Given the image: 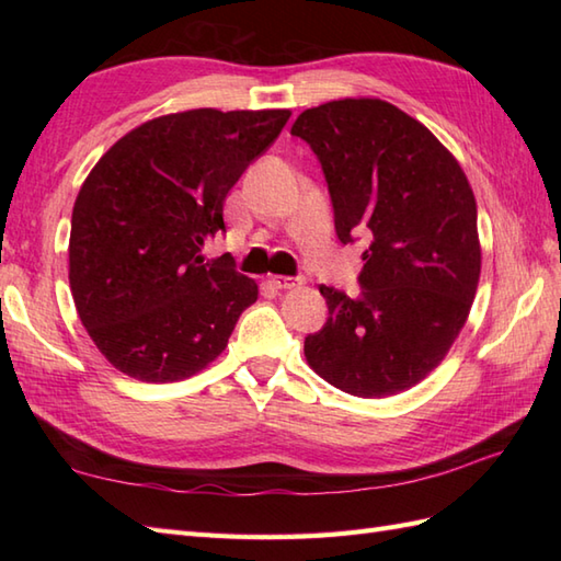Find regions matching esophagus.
I'll use <instances>...</instances> for the list:
<instances>
[{"instance_id": "obj_1", "label": "esophagus", "mask_w": 561, "mask_h": 561, "mask_svg": "<svg viewBox=\"0 0 561 561\" xmlns=\"http://www.w3.org/2000/svg\"><path fill=\"white\" fill-rule=\"evenodd\" d=\"M270 284L274 289H296V287H301L304 279L301 277H272Z\"/></svg>"}]
</instances>
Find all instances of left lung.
Returning <instances> with one entry per match:
<instances>
[{
    "label": "left lung",
    "instance_id": "obj_1",
    "mask_svg": "<svg viewBox=\"0 0 561 561\" xmlns=\"http://www.w3.org/2000/svg\"><path fill=\"white\" fill-rule=\"evenodd\" d=\"M291 135L325 173L340 241L368 238L362 296L323 284L330 316L304 354L350 396H396L434 371L468 320L482 267L472 187L422 123L380 99L308 108Z\"/></svg>",
    "mask_w": 561,
    "mask_h": 561
}]
</instances>
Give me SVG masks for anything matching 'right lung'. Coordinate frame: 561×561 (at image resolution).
<instances>
[{"instance_id":"obj_1","label":"right lung","mask_w":561,"mask_h":561,"mask_svg":"<svg viewBox=\"0 0 561 561\" xmlns=\"http://www.w3.org/2000/svg\"><path fill=\"white\" fill-rule=\"evenodd\" d=\"M289 111L173 113L139 125L83 181L69 233V287L117 371L173 383L226 350L257 284L202 248L224 226L238 178L279 137Z\"/></svg>"}]
</instances>
